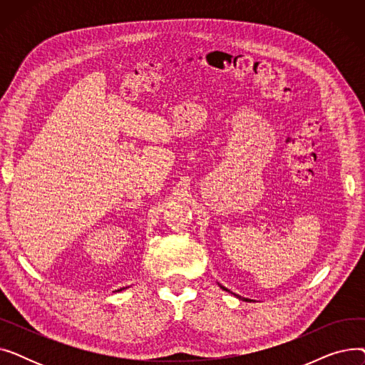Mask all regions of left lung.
I'll return each mask as SVG.
<instances>
[{
    "instance_id": "left-lung-1",
    "label": "left lung",
    "mask_w": 365,
    "mask_h": 365,
    "mask_svg": "<svg viewBox=\"0 0 365 365\" xmlns=\"http://www.w3.org/2000/svg\"><path fill=\"white\" fill-rule=\"evenodd\" d=\"M220 287H222V285H220ZM222 289H223V290H226V292H229V290H227V289H225V287H222ZM238 297H240V296H238ZM240 299H241V297H240ZM244 300H245V302H247V300H248V299H244Z\"/></svg>"
}]
</instances>
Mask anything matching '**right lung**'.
I'll list each match as a JSON object with an SVG mask.
<instances>
[{
	"mask_svg": "<svg viewBox=\"0 0 365 365\" xmlns=\"http://www.w3.org/2000/svg\"><path fill=\"white\" fill-rule=\"evenodd\" d=\"M121 290H124V289H120V290H117V292H121Z\"/></svg>",
	"mask_w": 365,
	"mask_h": 365,
	"instance_id": "obj_1",
	"label": "right lung"
}]
</instances>
